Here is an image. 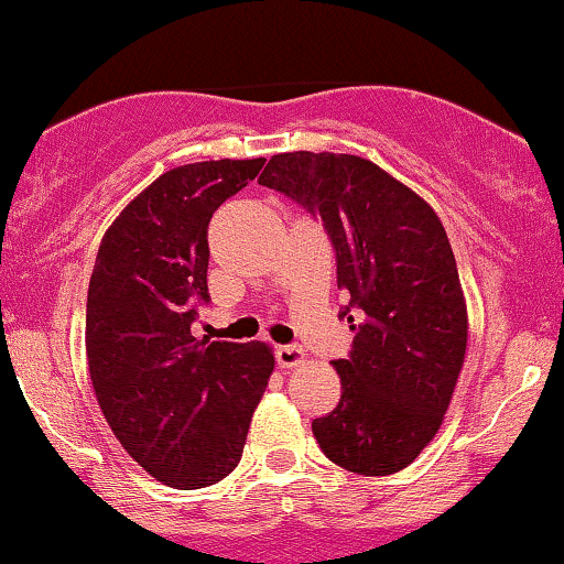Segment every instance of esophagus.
I'll return each instance as SVG.
<instances>
[{
	"mask_svg": "<svg viewBox=\"0 0 564 564\" xmlns=\"http://www.w3.org/2000/svg\"><path fill=\"white\" fill-rule=\"evenodd\" d=\"M276 365L282 369H292L300 367L305 361V351L300 346H276Z\"/></svg>",
	"mask_w": 564,
	"mask_h": 564,
	"instance_id": "34e87169",
	"label": "esophagus"
}]
</instances>
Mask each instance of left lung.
I'll return each instance as SVG.
<instances>
[{
  "label": "left lung",
  "instance_id": "1",
  "mask_svg": "<svg viewBox=\"0 0 564 564\" xmlns=\"http://www.w3.org/2000/svg\"><path fill=\"white\" fill-rule=\"evenodd\" d=\"M259 184L318 215L338 288L359 307L341 400L313 434L334 465L377 477L411 465L442 426L467 351V303L449 238L426 199L351 153H276ZM354 323V315H349Z\"/></svg>",
  "mask_w": 564,
  "mask_h": 564
}]
</instances>
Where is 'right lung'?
Segmentation results:
<instances>
[{
    "mask_svg": "<svg viewBox=\"0 0 564 564\" xmlns=\"http://www.w3.org/2000/svg\"><path fill=\"white\" fill-rule=\"evenodd\" d=\"M264 159L169 169L130 199L99 243L87 295L91 388L112 434L151 477L197 490L241 462L274 372L267 344L195 338L207 303V223Z\"/></svg>",
    "mask_w": 564,
    "mask_h": 564,
    "instance_id": "add662e5",
    "label": "right lung"
}]
</instances>
